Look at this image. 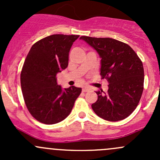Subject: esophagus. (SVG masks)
Returning a JSON list of instances; mask_svg holds the SVG:
<instances>
[{
  "label": "esophagus",
  "mask_w": 160,
  "mask_h": 160,
  "mask_svg": "<svg viewBox=\"0 0 160 160\" xmlns=\"http://www.w3.org/2000/svg\"><path fill=\"white\" fill-rule=\"evenodd\" d=\"M90 90V89L88 88H83V89H82V91L83 92H88V91H89Z\"/></svg>",
  "instance_id": "esophagus-1"
}]
</instances>
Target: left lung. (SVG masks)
Returning <instances> with one entry per match:
<instances>
[{
	"label": "left lung",
	"instance_id": "1",
	"mask_svg": "<svg viewBox=\"0 0 160 160\" xmlns=\"http://www.w3.org/2000/svg\"><path fill=\"white\" fill-rule=\"evenodd\" d=\"M80 39L98 52L101 76L108 90L97 91L98 101L91 107L104 120L117 122L130 115L138 106L144 85L142 62L128 45L111 38L81 36Z\"/></svg>",
	"mask_w": 160,
	"mask_h": 160
}]
</instances>
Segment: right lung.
<instances>
[{"instance_id":"right-lung-1","label":"right lung","mask_w":160,"mask_h":160,"mask_svg":"<svg viewBox=\"0 0 160 160\" xmlns=\"http://www.w3.org/2000/svg\"><path fill=\"white\" fill-rule=\"evenodd\" d=\"M79 36L49 35L35 42L27 55L21 72L22 94L30 114L42 123L64 120L81 93L74 86L62 89L56 81V74L68 67L70 48Z\"/></svg>"}]
</instances>
